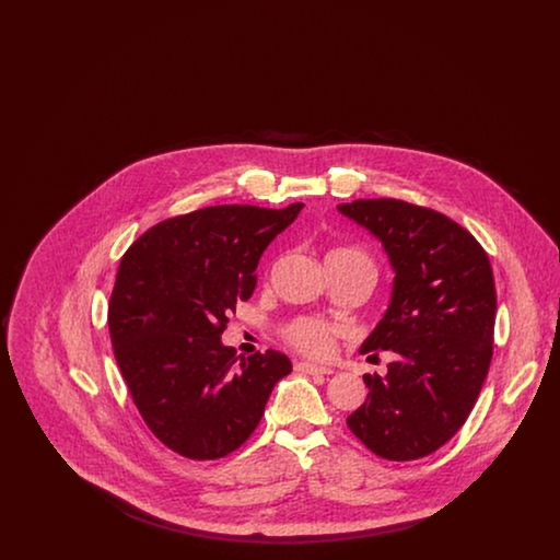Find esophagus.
Masks as SVG:
<instances>
[{
    "label": "esophagus",
    "mask_w": 560,
    "mask_h": 560,
    "mask_svg": "<svg viewBox=\"0 0 560 560\" xmlns=\"http://www.w3.org/2000/svg\"><path fill=\"white\" fill-rule=\"evenodd\" d=\"M295 372L306 373V375H329L334 370L329 368H320V365H313V363H295Z\"/></svg>",
    "instance_id": "1"
}]
</instances>
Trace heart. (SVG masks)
<instances>
[{
    "label": "heart",
    "mask_w": 560,
    "mask_h": 560,
    "mask_svg": "<svg viewBox=\"0 0 560 560\" xmlns=\"http://www.w3.org/2000/svg\"><path fill=\"white\" fill-rule=\"evenodd\" d=\"M327 260H347V262H357L361 267L370 268L373 272L372 258L357 245H345L336 247L329 252ZM283 340L298 350L300 354L313 357V359H325L331 357L336 350V336L334 329L319 319L302 317L285 325L283 329Z\"/></svg>",
    "instance_id": "heart-1"
}]
</instances>
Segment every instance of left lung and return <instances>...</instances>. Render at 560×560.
<instances>
[{"label":"left lung","instance_id":"1","mask_svg":"<svg viewBox=\"0 0 560 560\" xmlns=\"http://www.w3.org/2000/svg\"><path fill=\"white\" fill-rule=\"evenodd\" d=\"M338 210L382 241L393 300L363 352L393 350L386 375L365 373V402L348 416L370 452L411 462L464 427L493 357L495 281L487 252L445 213L400 199H357Z\"/></svg>","mask_w":560,"mask_h":560}]
</instances>
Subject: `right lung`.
Wrapping results in <instances>:
<instances>
[{
	"label": "right lung",
	"instance_id": "1",
	"mask_svg": "<svg viewBox=\"0 0 560 560\" xmlns=\"http://www.w3.org/2000/svg\"><path fill=\"white\" fill-rule=\"evenodd\" d=\"M302 206L174 215L124 254L108 302L113 352L138 413L167 450L199 462L237 452L260 424L272 386L292 372L277 350L240 361L220 336L256 290L268 243Z\"/></svg>",
	"mask_w": 560,
	"mask_h": 560
}]
</instances>
